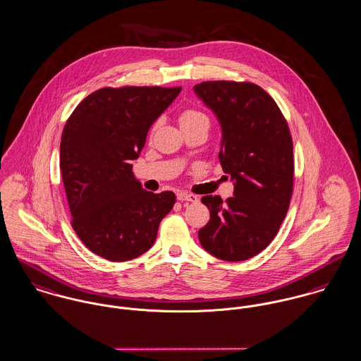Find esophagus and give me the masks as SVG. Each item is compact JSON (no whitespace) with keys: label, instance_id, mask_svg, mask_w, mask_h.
Returning a JSON list of instances; mask_svg holds the SVG:
<instances>
[{"label":"esophagus","instance_id":"1","mask_svg":"<svg viewBox=\"0 0 361 361\" xmlns=\"http://www.w3.org/2000/svg\"><path fill=\"white\" fill-rule=\"evenodd\" d=\"M177 199L181 200V202L187 200V202H192V203H196L199 200V197L196 195L188 194V192H178L177 194Z\"/></svg>","mask_w":361,"mask_h":361}]
</instances>
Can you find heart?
Listing matches in <instances>:
<instances>
[{
  "mask_svg": "<svg viewBox=\"0 0 361 361\" xmlns=\"http://www.w3.org/2000/svg\"><path fill=\"white\" fill-rule=\"evenodd\" d=\"M180 126L188 128V126H196V125H206L209 126V118L203 112L197 110H185L180 115Z\"/></svg>",
  "mask_w": 361,
  "mask_h": 361,
  "instance_id": "1",
  "label": "heart"
}]
</instances>
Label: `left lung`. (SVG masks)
<instances>
[{"label":"left lung","mask_w":361,"mask_h":361,"mask_svg":"<svg viewBox=\"0 0 361 361\" xmlns=\"http://www.w3.org/2000/svg\"><path fill=\"white\" fill-rule=\"evenodd\" d=\"M221 129L219 159L233 196L206 195L210 220L199 229L202 247L224 261H245L276 236L293 192V140L275 100L258 85L210 81L194 86Z\"/></svg>","instance_id":"8db88e82"}]
</instances>
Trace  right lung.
Here are the masks:
<instances>
[{"label": "right lung", "instance_id": "add662e5", "mask_svg": "<svg viewBox=\"0 0 361 361\" xmlns=\"http://www.w3.org/2000/svg\"><path fill=\"white\" fill-rule=\"evenodd\" d=\"M180 92L181 86L103 87L83 99L63 129L60 170L73 228L109 261H129L151 249L176 203L171 191H145L130 162Z\"/></svg>", "mask_w": 361, "mask_h": 361}]
</instances>
